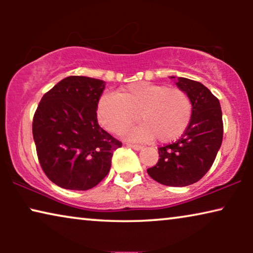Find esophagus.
I'll use <instances>...</instances> for the list:
<instances>
[{
  "mask_svg": "<svg viewBox=\"0 0 253 253\" xmlns=\"http://www.w3.org/2000/svg\"><path fill=\"white\" fill-rule=\"evenodd\" d=\"M127 146L133 148V150H136V151H139V150H141V148H143L141 145H138V144H127Z\"/></svg>",
  "mask_w": 253,
  "mask_h": 253,
  "instance_id": "1",
  "label": "esophagus"
}]
</instances>
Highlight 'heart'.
Instances as JSON below:
<instances>
[{"mask_svg":"<svg viewBox=\"0 0 253 253\" xmlns=\"http://www.w3.org/2000/svg\"><path fill=\"white\" fill-rule=\"evenodd\" d=\"M96 113L100 124L114 133H122L139 117L143 124L130 130L129 137L167 143L189 126L192 102L181 88L140 82L119 89L116 95L103 94Z\"/></svg>","mask_w":253,"mask_h":253,"instance_id":"b5f03b06","label":"heart"}]
</instances>
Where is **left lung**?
<instances>
[{
	"label": "left lung",
	"instance_id": "8db88e82",
	"mask_svg": "<svg viewBox=\"0 0 253 253\" xmlns=\"http://www.w3.org/2000/svg\"><path fill=\"white\" fill-rule=\"evenodd\" d=\"M176 85L191 99V121L175 143L158 148L160 158L147 174L164 185L186 186L198 182L215 160L223 137L222 112L219 99L202 83L177 77Z\"/></svg>",
	"mask_w": 253,
	"mask_h": 253
}]
</instances>
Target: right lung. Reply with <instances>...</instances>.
Listing matches in <instances>:
<instances>
[{"mask_svg":"<svg viewBox=\"0 0 253 253\" xmlns=\"http://www.w3.org/2000/svg\"><path fill=\"white\" fill-rule=\"evenodd\" d=\"M105 82L70 76L50 88L34 113L32 132L48 178L67 190H88L109 172L122 143L102 129L96 109Z\"/></svg>","mask_w":253,"mask_h":253,"instance_id":"right-lung-1","label":"right lung"}]
</instances>
